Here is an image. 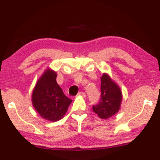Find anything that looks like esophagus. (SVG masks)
Masks as SVG:
<instances>
[{"label": "esophagus", "mask_w": 160, "mask_h": 160, "mask_svg": "<svg viewBox=\"0 0 160 160\" xmlns=\"http://www.w3.org/2000/svg\"><path fill=\"white\" fill-rule=\"evenodd\" d=\"M78 95H79V96H82V97H86V93L83 92H80L78 94Z\"/></svg>", "instance_id": "1"}]
</instances>
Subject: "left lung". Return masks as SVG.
<instances>
[{
  "label": "left lung",
  "mask_w": 160,
  "mask_h": 160,
  "mask_svg": "<svg viewBox=\"0 0 160 160\" xmlns=\"http://www.w3.org/2000/svg\"><path fill=\"white\" fill-rule=\"evenodd\" d=\"M101 81V98L98 104L92 106V110L100 118L108 119L120 110L122 92L107 74L102 75Z\"/></svg>",
  "instance_id": "left-lung-1"
}]
</instances>
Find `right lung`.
Wrapping results in <instances>:
<instances>
[{
    "label": "right lung",
    "instance_id": "add662e5",
    "mask_svg": "<svg viewBox=\"0 0 160 160\" xmlns=\"http://www.w3.org/2000/svg\"><path fill=\"white\" fill-rule=\"evenodd\" d=\"M57 74L47 69L37 82L32 92V104L41 117L56 122L64 117L72 100L64 94L56 82Z\"/></svg>",
    "mask_w": 160,
    "mask_h": 160
}]
</instances>
